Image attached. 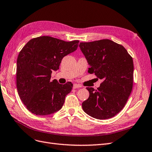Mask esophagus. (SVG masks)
<instances>
[{
    "instance_id": "1",
    "label": "esophagus",
    "mask_w": 152,
    "mask_h": 152,
    "mask_svg": "<svg viewBox=\"0 0 152 152\" xmlns=\"http://www.w3.org/2000/svg\"><path fill=\"white\" fill-rule=\"evenodd\" d=\"M81 86L80 85H79V84L75 83V84H74V85H73V88H75V89L81 88Z\"/></svg>"
}]
</instances>
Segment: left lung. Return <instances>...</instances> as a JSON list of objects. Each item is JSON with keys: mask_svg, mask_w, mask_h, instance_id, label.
Listing matches in <instances>:
<instances>
[{"mask_svg": "<svg viewBox=\"0 0 152 152\" xmlns=\"http://www.w3.org/2000/svg\"><path fill=\"white\" fill-rule=\"evenodd\" d=\"M80 50L90 68L103 81L97 90L86 87L89 97L82 103L83 111L94 118L115 116L122 110L131 93L133 60L125 48L110 39L80 42Z\"/></svg>", "mask_w": 152, "mask_h": 152, "instance_id": "1", "label": "left lung"}]
</instances>
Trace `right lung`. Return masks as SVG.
Listing matches in <instances>:
<instances>
[{"label":"right lung","instance_id":"1","mask_svg":"<svg viewBox=\"0 0 152 152\" xmlns=\"http://www.w3.org/2000/svg\"><path fill=\"white\" fill-rule=\"evenodd\" d=\"M79 41L66 42L50 36L32 39L17 58L16 86L21 101L32 113L48 115L62 107L71 92V82L62 85L51 80L65 56L76 51Z\"/></svg>","mask_w":152,"mask_h":152}]
</instances>
